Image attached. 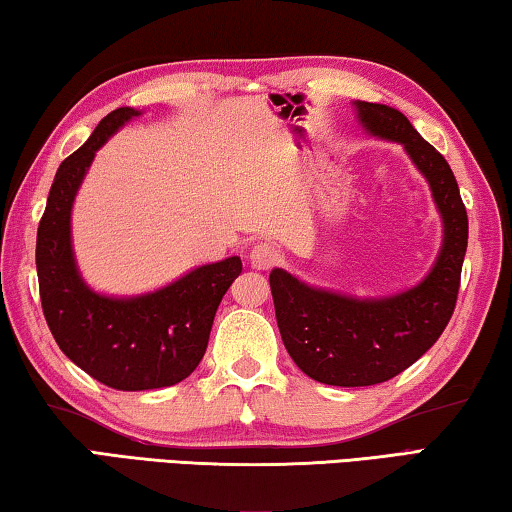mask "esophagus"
<instances>
[{"instance_id":"obj_1","label":"esophagus","mask_w":512,"mask_h":512,"mask_svg":"<svg viewBox=\"0 0 512 512\" xmlns=\"http://www.w3.org/2000/svg\"><path fill=\"white\" fill-rule=\"evenodd\" d=\"M249 258L256 270H270V267L281 263V251L274 245H270V242H258V245H254V249H251Z\"/></svg>"}]
</instances>
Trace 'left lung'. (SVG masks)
I'll list each match as a JSON object with an SVG mask.
<instances>
[{
    "label": "left lung",
    "mask_w": 512,
    "mask_h": 512,
    "mask_svg": "<svg viewBox=\"0 0 512 512\" xmlns=\"http://www.w3.org/2000/svg\"><path fill=\"white\" fill-rule=\"evenodd\" d=\"M356 108L370 133L404 145L429 181L445 242L420 286L385 299L335 295L272 270L276 324L290 358L311 379L340 388L390 381L435 345L454 315L467 251V211L445 156L395 108L370 102Z\"/></svg>",
    "instance_id": "8db88e82"
}]
</instances>
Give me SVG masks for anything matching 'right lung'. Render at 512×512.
Instances as JSON below:
<instances>
[{
  "instance_id": "add662e5",
  "label": "right lung",
  "mask_w": 512,
  "mask_h": 512,
  "mask_svg": "<svg viewBox=\"0 0 512 512\" xmlns=\"http://www.w3.org/2000/svg\"><path fill=\"white\" fill-rule=\"evenodd\" d=\"M136 115L129 106L115 108L61 163L36 240L40 301L58 347L92 379L124 392L167 388L195 372L217 306L242 272L240 258L231 256L131 299L102 297L83 283L70 240L72 201L97 149Z\"/></svg>"
}]
</instances>
